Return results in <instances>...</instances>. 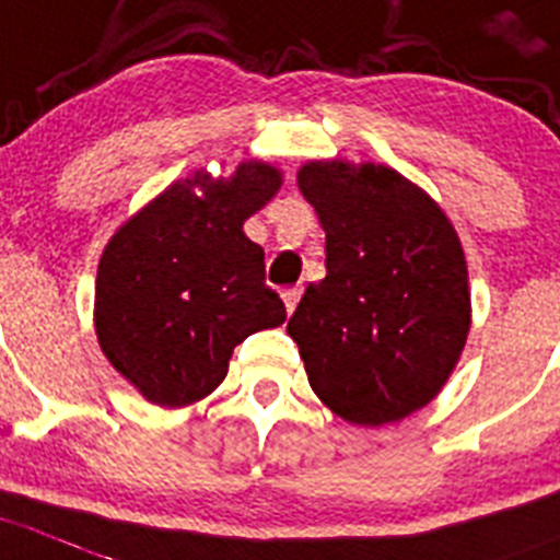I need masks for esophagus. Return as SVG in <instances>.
Here are the masks:
<instances>
[{
    "mask_svg": "<svg viewBox=\"0 0 560 560\" xmlns=\"http://www.w3.org/2000/svg\"><path fill=\"white\" fill-rule=\"evenodd\" d=\"M298 298H301V290H298V287H287V290H281V301H284V306L290 315H292V310L298 306Z\"/></svg>",
    "mask_w": 560,
    "mask_h": 560,
    "instance_id": "esophagus-1",
    "label": "esophagus"
}]
</instances>
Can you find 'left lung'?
I'll return each instance as SVG.
<instances>
[{
	"label": "left lung",
	"mask_w": 560,
	"mask_h": 560,
	"mask_svg": "<svg viewBox=\"0 0 560 560\" xmlns=\"http://www.w3.org/2000/svg\"><path fill=\"white\" fill-rule=\"evenodd\" d=\"M298 187L326 232V279L287 323L312 389L357 425L404 420L433 400L467 342L456 229L386 165L310 162Z\"/></svg>",
	"instance_id": "1"
}]
</instances>
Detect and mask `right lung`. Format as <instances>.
Listing matches in <instances>:
<instances>
[{
	"instance_id": "right-lung-1",
	"label": "right lung",
	"mask_w": 560,
	"mask_h": 560,
	"mask_svg": "<svg viewBox=\"0 0 560 560\" xmlns=\"http://www.w3.org/2000/svg\"><path fill=\"white\" fill-rule=\"evenodd\" d=\"M279 185L281 174L265 162H243L218 182L198 171L140 209L104 248L98 345L151 404L201 400L226 378L248 334L287 320L265 284V250L243 234L245 218Z\"/></svg>"
}]
</instances>
